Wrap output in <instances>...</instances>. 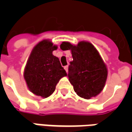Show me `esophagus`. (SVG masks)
<instances>
[{
    "label": "esophagus",
    "instance_id": "esophagus-1",
    "mask_svg": "<svg viewBox=\"0 0 132 132\" xmlns=\"http://www.w3.org/2000/svg\"><path fill=\"white\" fill-rule=\"evenodd\" d=\"M64 69L66 70V73H67V72H68V69H69V66L67 65V66H64Z\"/></svg>",
    "mask_w": 132,
    "mask_h": 132
}]
</instances>
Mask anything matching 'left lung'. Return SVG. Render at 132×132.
<instances>
[{
	"instance_id": "obj_1",
	"label": "left lung",
	"mask_w": 132,
	"mask_h": 132,
	"mask_svg": "<svg viewBox=\"0 0 132 132\" xmlns=\"http://www.w3.org/2000/svg\"><path fill=\"white\" fill-rule=\"evenodd\" d=\"M61 49L71 51L73 61L69 66L68 77L78 95L85 99L95 97L102 91L108 77V69L97 50L88 42L76 46L63 42Z\"/></svg>"
}]
</instances>
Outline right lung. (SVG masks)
<instances>
[{
    "label": "right lung",
    "instance_id": "1",
    "mask_svg": "<svg viewBox=\"0 0 132 132\" xmlns=\"http://www.w3.org/2000/svg\"><path fill=\"white\" fill-rule=\"evenodd\" d=\"M56 49L57 46L51 41L39 42L31 52L24 69V78L29 90L44 98L50 96L59 80L67 75L59 58L52 54Z\"/></svg>",
    "mask_w": 132,
    "mask_h": 132
}]
</instances>
